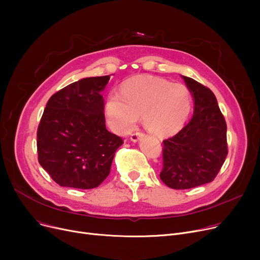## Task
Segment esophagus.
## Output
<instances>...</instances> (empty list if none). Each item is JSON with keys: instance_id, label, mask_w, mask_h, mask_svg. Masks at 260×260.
Returning a JSON list of instances; mask_svg holds the SVG:
<instances>
[{"instance_id": "1", "label": "esophagus", "mask_w": 260, "mask_h": 260, "mask_svg": "<svg viewBox=\"0 0 260 260\" xmlns=\"http://www.w3.org/2000/svg\"><path fill=\"white\" fill-rule=\"evenodd\" d=\"M143 134L141 133V132H134L133 134H131V140L132 141H134V142H136V141H138L139 140V138L141 137Z\"/></svg>"}]
</instances>
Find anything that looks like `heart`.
I'll return each mask as SVG.
<instances>
[{
  "instance_id": "b5f03b06",
  "label": "heart",
  "mask_w": 260,
  "mask_h": 260,
  "mask_svg": "<svg viewBox=\"0 0 260 260\" xmlns=\"http://www.w3.org/2000/svg\"><path fill=\"white\" fill-rule=\"evenodd\" d=\"M192 108V95L184 84L161 78H135L125 81L118 92H109L105 114L118 133H126L142 115L144 127L156 136L178 132Z\"/></svg>"
}]
</instances>
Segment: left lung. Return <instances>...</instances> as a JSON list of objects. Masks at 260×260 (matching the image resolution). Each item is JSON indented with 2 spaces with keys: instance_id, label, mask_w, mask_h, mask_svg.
Returning a JSON list of instances; mask_svg holds the SVG:
<instances>
[{
  "instance_id": "1",
  "label": "left lung",
  "mask_w": 260,
  "mask_h": 260,
  "mask_svg": "<svg viewBox=\"0 0 260 260\" xmlns=\"http://www.w3.org/2000/svg\"><path fill=\"white\" fill-rule=\"evenodd\" d=\"M182 78L194 97V115L179 133L162 141L160 179L174 189L213 181L228 155L226 123L215 94L196 80Z\"/></svg>"
}]
</instances>
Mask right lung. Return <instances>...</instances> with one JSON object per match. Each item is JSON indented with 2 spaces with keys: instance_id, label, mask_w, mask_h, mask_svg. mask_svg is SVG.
I'll use <instances>...</instances> for the list:
<instances>
[{
  "instance_id": "add662e5",
  "label": "right lung",
  "mask_w": 260,
  "mask_h": 260,
  "mask_svg": "<svg viewBox=\"0 0 260 260\" xmlns=\"http://www.w3.org/2000/svg\"><path fill=\"white\" fill-rule=\"evenodd\" d=\"M109 79L74 82L53 93L46 104L37 132L38 160L61 186L94 188L111 172L123 140L105 127L101 92Z\"/></svg>"
}]
</instances>
